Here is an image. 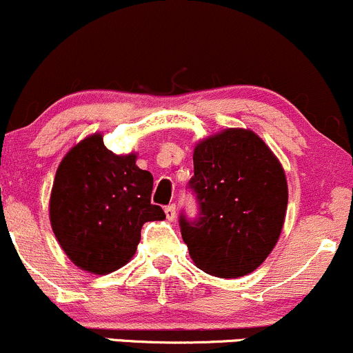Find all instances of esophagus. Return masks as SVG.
<instances>
[{
  "label": "esophagus",
  "instance_id": "obj_1",
  "mask_svg": "<svg viewBox=\"0 0 353 353\" xmlns=\"http://www.w3.org/2000/svg\"><path fill=\"white\" fill-rule=\"evenodd\" d=\"M164 213H165V218H167V220L172 221L174 218H176V205H169V206H165Z\"/></svg>",
  "mask_w": 353,
  "mask_h": 353
}]
</instances>
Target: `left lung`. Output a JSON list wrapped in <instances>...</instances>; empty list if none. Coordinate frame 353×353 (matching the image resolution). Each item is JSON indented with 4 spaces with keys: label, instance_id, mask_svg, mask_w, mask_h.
<instances>
[{
    "label": "left lung",
    "instance_id": "8db88e82",
    "mask_svg": "<svg viewBox=\"0 0 353 353\" xmlns=\"http://www.w3.org/2000/svg\"><path fill=\"white\" fill-rule=\"evenodd\" d=\"M199 218H179L196 267L221 279L254 272L283 232L288 181L279 159L252 130L226 128L196 143Z\"/></svg>",
    "mask_w": 353,
    "mask_h": 353
}]
</instances>
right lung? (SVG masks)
I'll use <instances>...</instances> for the list:
<instances>
[{
	"label": "right lung",
	"mask_w": 353,
	"mask_h": 353,
	"mask_svg": "<svg viewBox=\"0 0 353 353\" xmlns=\"http://www.w3.org/2000/svg\"><path fill=\"white\" fill-rule=\"evenodd\" d=\"M137 154L117 155L92 133L62 159L50 192V225L74 265L110 274L135 255L140 230L164 220L152 205L154 177L142 170Z\"/></svg>",
	"instance_id": "obj_1"
}]
</instances>
